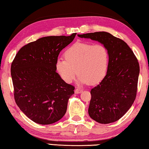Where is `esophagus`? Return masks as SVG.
Segmentation results:
<instances>
[{
    "label": "esophagus",
    "instance_id": "esophagus-1",
    "mask_svg": "<svg viewBox=\"0 0 149 149\" xmlns=\"http://www.w3.org/2000/svg\"><path fill=\"white\" fill-rule=\"evenodd\" d=\"M74 92L76 94H79V93H81V92H82V90L80 89V88H77L76 90H75Z\"/></svg>",
    "mask_w": 149,
    "mask_h": 149
}]
</instances>
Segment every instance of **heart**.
<instances>
[{
	"label": "heart",
	"instance_id": "1",
	"mask_svg": "<svg viewBox=\"0 0 149 149\" xmlns=\"http://www.w3.org/2000/svg\"><path fill=\"white\" fill-rule=\"evenodd\" d=\"M65 58L56 61V70L63 81L71 83L78 74L80 83L96 84L100 82L108 72L109 55L102 44L78 42L65 50Z\"/></svg>",
	"mask_w": 149,
	"mask_h": 149
}]
</instances>
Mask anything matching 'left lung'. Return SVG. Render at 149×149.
I'll list each match as a JSON object with an SVG mask.
<instances>
[{"instance_id": "1", "label": "left lung", "mask_w": 149, "mask_h": 149, "mask_svg": "<svg viewBox=\"0 0 149 149\" xmlns=\"http://www.w3.org/2000/svg\"><path fill=\"white\" fill-rule=\"evenodd\" d=\"M78 36L99 41L108 49V72L100 83L91 90L88 114L100 123L115 122L135 100L140 70L137 58L125 41L109 33L98 31Z\"/></svg>"}]
</instances>
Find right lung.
<instances>
[{
	"mask_svg": "<svg viewBox=\"0 0 149 149\" xmlns=\"http://www.w3.org/2000/svg\"><path fill=\"white\" fill-rule=\"evenodd\" d=\"M70 36H47L22 47L11 65L15 102L35 123L49 125L61 119L67 111L74 86L63 81L56 72L55 63Z\"/></svg>",
	"mask_w": 149,
	"mask_h": 149,
	"instance_id": "obj_1",
	"label": "right lung"
}]
</instances>
